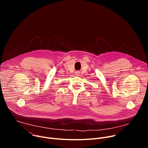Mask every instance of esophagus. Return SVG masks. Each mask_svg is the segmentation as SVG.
Masks as SVG:
<instances>
[{"instance_id":"obj_1","label":"esophagus","mask_w":148,"mask_h":148,"mask_svg":"<svg viewBox=\"0 0 148 148\" xmlns=\"http://www.w3.org/2000/svg\"><path fill=\"white\" fill-rule=\"evenodd\" d=\"M76 74H77V75H78V74H79V73H78V71H77V73H76Z\"/></svg>"}]
</instances>
